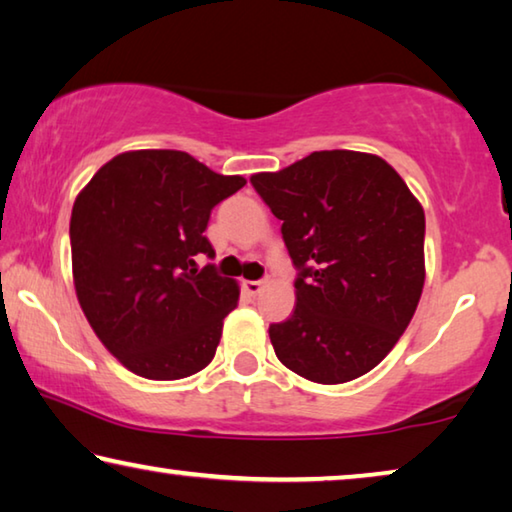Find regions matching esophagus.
I'll use <instances>...</instances> for the list:
<instances>
[{
  "instance_id": "obj_1",
  "label": "esophagus",
  "mask_w": 512,
  "mask_h": 512,
  "mask_svg": "<svg viewBox=\"0 0 512 512\" xmlns=\"http://www.w3.org/2000/svg\"><path fill=\"white\" fill-rule=\"evenodd\" d=\"M243 287H246L250 296H257V294H262V289L266 287V280H246L243 282Z\"/></svg>"
}]
</instances>
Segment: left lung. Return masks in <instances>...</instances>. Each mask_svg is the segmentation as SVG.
Here are the masks:
<instances>
[{
    "mask_svg": "<svg viewBox=\"0 0 512 512\" xmlns=\"http://www.w3.org/2000/svg\"><path fill=\"white\" fill-rule=\"evenodd\" d=\"M250 184L282 221L296 307L269 328L278 360L312 383L364 376L408 328L424 289L426 218L385 159L321 150Z\"/></svg>",
    "mask_w": 512,
    "mask_h": 512,
    "instance_id": "left-lung-1",
    "label": "left lung"
}]
</instances>
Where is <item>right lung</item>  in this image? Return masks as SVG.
I'll return each instance as SVG.
<instances>
[{
  "label": "right lung",
  "instance_id": "add662e5",
  "mask_svg": "<svg viewBox=\"0 0 512 512\" xmlns=\"http://www.w3.org/2000/svg\"><path fill=\"white\" fill-rule=\"evenodd\" d=\"M246 184L180 150L107 161L72 207V278L88 323L123 367L150 380L205 369L239 287L221 278L205 237L218 202Z\"/></svg>",
  "mask_w": 512,
  "mask_h": 512
}]
</instances>
